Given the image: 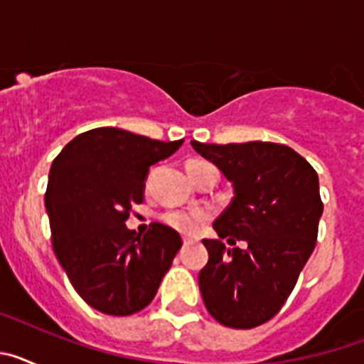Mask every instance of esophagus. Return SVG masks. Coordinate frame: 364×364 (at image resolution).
I'll return each instance as SVG.
<instances>
[{"mask_svg":"<svg viewBox=\"0 0 364 364\" xmlns=\"http://www.w3.org/2000/svg\"><path fill=\"white\" fill-rule=\"evenodd\" d=\"M184 244H193V237H184Z\"/></svg>","mask_w":364,"mask_h":364,"instance_id":"obj_1","label":"esophagus"}]
</instances>
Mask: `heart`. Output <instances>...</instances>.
I'll return each instance as SVG.
<instances>
[{
	"mask_svg": "<svg viewBox=\"0 0 364 364\" xmlns=\"http://www.w3.org/2000/svg\"><path fill=\"white\" fill-rule=\"evenodd\" d=\"M193 162H198V160H193ZM205 218H208V215L202 210L167 211V213L162 215L164 224L186 235H197L200 231L202 224L205 222Z\"/></svg>",
	"mask_w": 364,
	"mask_h": 364,
	"instance_id": "b5f03b06",
	"label": "heart"
}]
</instances>
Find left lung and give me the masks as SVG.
<instances>
[{"instance_id":"left-lung-1","label":"left lung","mask_w":364,"mask_h":364,"mask_svg":"<svg viewBox=\"0 0 364 364\" xmlns=\"http://www.w3.org/2000/svg\"><path fill=\"white\" fill-rule=\"evenodd\" d=\"M191 146L233 186V200L213 224L218 239L202 240L210 255L198 273L202 299L224 326L255 328L281 310L314 252L323 215L319 176L281 144Z\"/></svg>"}]
</instances>
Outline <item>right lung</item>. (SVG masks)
Masks as SVG:
<instances>
[{"instance_id":"obj_1","label":"right lung","mask_w":364,"mask_h":364,"mask_svg":"<svg viewBox=\"0 0 364 364\" xmlns=\"http://www.w3.org/2000/svg\"><path fill=\"white\" fill-rule=\"evenodd\" d=\"M182 142L98 127L73 138L50 166L45 208L54 253L74 290L102 314L144 310L182 247L178 231L159 222L144 237L125 226L144 200L149 167Z\"/></svg>"}]
</instances>
